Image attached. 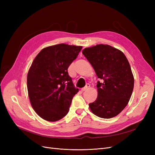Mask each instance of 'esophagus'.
<instances>
[{
  "label": "esophagus",
  "mask_w": 155,
  "mask_h": 155,
  "mask_svg": "<svg viewBox=\"0 0 155 155\" xmlns=\"http://www.w3.org/2000/svg\"><path fill=\"white\" fill-rule=\"evenodd\" d=\"M91 87V85H90V84H89V83L87 84L86 86L81 89V91H85L87 90V89H88V88H89V87Z\"/></svg>",
  "instance_id": "esophagus-1"
}]
</instances>
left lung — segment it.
<instances>
[{"instance_id":"left-lung-1","label":"left lung","mask_w":155,"mask_h":155,"mask_svg":"<svg viewBox=\"0 0 155 155\" xmlns=\"http://www.w3.org/2000/svg\"><path fill=\"white\" fill-rule=\"evenodd\" d=\"M101 79L97 81V97L89 104L94 114L109 119L120 114L127 105L134 88L129 63L120 50L108 45H97L82 51Z\"/></svg>"}]
</instances>
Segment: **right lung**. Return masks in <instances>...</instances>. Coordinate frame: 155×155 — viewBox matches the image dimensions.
Here are the masks:
<instances>
[{
	"instance_id": "add662e5",
	"label": "right lung",
	"mask_w": 155,
	"mask_h": 155,
	"mask_svg": "<svg viewBox=\"0 0 155 155\" xmlns=\"http://www.w3.org/2000/svg\"><path fill=\"white\" fill-rule=\"evenodd\" d=\"M82 46L59 44L42 50L34 59L27 76L31 105L41 118L59 120L67 114L79 89L74 87L68 68Z\"/></svg>"
}]
</instances>
